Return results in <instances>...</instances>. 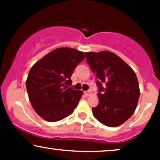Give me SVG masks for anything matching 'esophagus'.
Listing matches in <instances>:
<instances>
[{
	"label": "esophagus",
	"mask_w": 160,
	"mask_h": 160,
	"mask_svg": "<svg viewBox=\"0 0 160 160\" xmlns=\"http://www.w3.org/2000/svg\"><path fill=\"white\" fill-rule=\"evenodd\" d=\"M84 94H85L86 96H89V95L91 94V91L90 90H88V91L84 92Z\"/></svg>",
	"instance_id": "1"
}]
</instances>
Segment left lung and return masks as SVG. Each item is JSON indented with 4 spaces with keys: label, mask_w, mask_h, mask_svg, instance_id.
Wrapping results in <instances>:
<instances>
[{
    "label": "left lung",
    "mask_w": 160,
    "mask_h": 160,
    "mask_svg": "<svg viewBox=\"0 0 160 160\" xmlns=\"http://www.w3.org/2000/svg\"><path fill=\"white\" fill-rule=\"evenodd\" d=\"M86 60L98 80V104L92 113L101 123L116 127L128 120L140 96L136 74L129 65L109 51L86 52Z\"/></svg>",
    "instance_id": "left-lung-1"
}]
</instances>
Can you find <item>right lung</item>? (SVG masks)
Wrapping results in <instances>:
<instances>
[{"label": "right lung", "instance_id": "obj_1", "mask_svg": "<svg viewBox=\"0 0 160 160\" xmlns=\"http://www.w3.org/2000/svg\"><path fill=\"white\" fill-rule=\"evenodd\" d=\"M85 58L77 49L58 48L36 62L29 71L26 89L36 113L48 122H56L73 113L82 92L71 87L75 68Z\"/></svg>", "mask_w": 160, "mask_h": 160}]
</instances>
